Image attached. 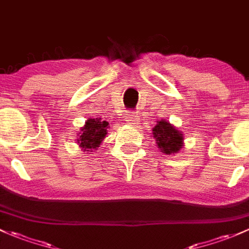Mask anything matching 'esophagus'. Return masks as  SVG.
<instances>
[{
	"instance_id": "obj_1",
	"label": "esophagus",
	"mask_w": 249,
	"mask_h": 249,
	"mask_svg": "<svg viewBox=\"0 0 249 249\" xmlns=\"http://www.w3.org/2000/svg\"><path fill=\"white\" fill-rule=\"evenodd\" d=\"M126 120H127V122L130 123V124H133V125H135V124H138V118L136 117V116L129 117V118H127Z\"/></svg>"
}]
</instances>
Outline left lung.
Masks as SVG:
<instances>
[{"mask_svg": "<svg viewBox=\"0 0 249 249\" xmlns=\"http://www.w3.org/2000/svg\"><path fill=\"white\" fill-rule=\"evenodd\" d=\"M151 137L155 138L158 148L166 155L178 154L184 146V133L164 119L156 122L151 130Z\"/></svg>", "mask_w": 249, "mask_h": 249, "instance_id": "left-lung-1", "label": "left lung"}]
</instances>
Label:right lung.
I'll use <instances>...</instances> for the list:
<instances>
[{"mask_svg":"<svg viewBox=\"0 0 249 249\" xmlns=\"http://www.w3.org/2000/svg\"><path fill=\"white\" fill-rule=\"evenodd\" d=\"M109 124L101 118H89L77 133V144L83 151H93L106 138Z\"/></svg>","mask_w":249,"mask_h":249,"instance_id":"add662e5","label":"right lung"}]
</instances>
